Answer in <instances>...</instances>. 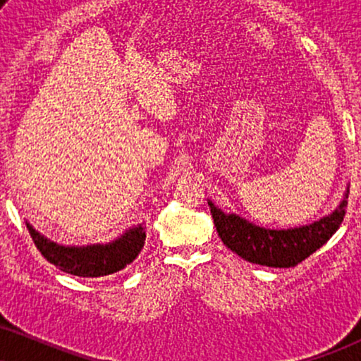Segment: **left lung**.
Masks as SVG:
<instances>
[{"instance_id": "1", "label": "left lung", "mask_w": 361, "mask_h": 361, "mask_svg": "<svg viewBox=\"0 0 361 361\" xmlns=\"http://www.w3.org/2000/svg\"><path fill=\"white\" fill-rule=\"evenodd\" d=\"M350 188L335 211L311 224L289 229H268L234 212H224L207 199L217 234L231 251L249 262L269 268H291L318 251L343 222Z\"/></svg>"}]
</instances>
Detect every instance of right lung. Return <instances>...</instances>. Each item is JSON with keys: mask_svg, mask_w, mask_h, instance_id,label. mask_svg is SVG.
I'll return each instance as SVG.
<instances>
[{"mask_svg": "<svg viewBox=\"0 0 361 361\" xmlns=\"http://www.w3.org/2000/svg\"><path fill=\"white\" fill-rule=\"evenodd\" d=\"M31 239L44 259L63 273L80 278H100L123 269L139 256L145 243V226L133 224L109 243H93L85 246L60 244L43 235L26 221Z\"/></svg>", "mask_w": 361, "mask_h": 361, "instance_id": "add662e5", "label": "right lung"}]
</instances>
